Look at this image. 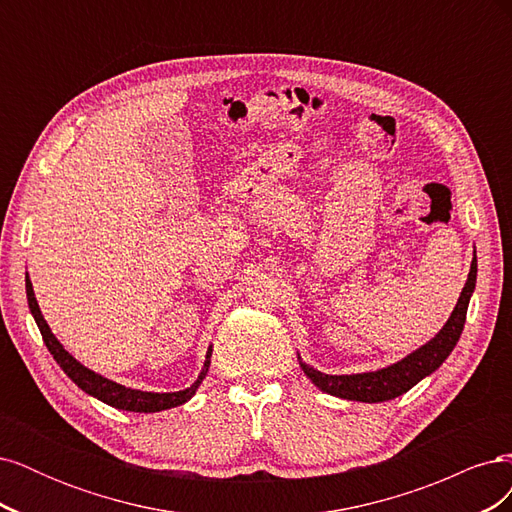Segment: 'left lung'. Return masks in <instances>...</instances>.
<instances>
[{"mask_svg": "<svg viewBox=\"0 0 512 512\" xmlns=\"http://www.w3.org/2000/svg\"><path fill=\"white\" fill-rule=\"evenodd\" d=\"M476 288V250L470 265V273L466 286H463L459 301L453 309L451 318L446 320L444 327L438 331V335L429 339L425 346L410 352L404 359L382 367L376 371H365V374H344V376H333V374H322V371L307 365L299 356V365L303 374L312 380L320 391L329 393L333 397H342L350 401H363V404H380V401H389L399 395L408 393L414 384L433 374L444 361L446 356L453 352L457 346L463 324H466V314L470 297Z\"/></svg>", "mask_w": 512, "mask_h": 512, "instance_id": "left-lung-1", "label": "left lung"}]
</instances>
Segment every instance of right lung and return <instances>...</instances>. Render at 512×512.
I'll return each mask as SVG.
<instances>
[{"label":"right lung","mask_w":512,"mask_h":512,"mask_svg":"<svg viewBox=\"0 0 512 512\" xmlns=\"http://www.w3.org/2000/svg\"><path fill=\"white\" fill-rule=\"evenodd\" d=\"M25 290H27L29 312H32V316L38 324V329L42 333L44 344H46V348H49V352L53 354V359L57 361V365L66 371V376L76 386H79V389H83L91 397L104 401V404H108V406H113L117 410H128V412H162V410H168V408H177V406H183L185 401H190L194 397L200 382H203L205 376H207L209 365H211L213 346L207 348L205 365H203V369H200L196 382L192 386H188V389H183V391L151 393V391L130 389V386H123V384L108 380V378L96 374L94 369H89L83 363L76 361L74 356L64 346H61V342L53 335L51 327L46 324V320L40 312V305L36 301L34 286H32V280H29V275H25Z\"/></svg>","instance_id":"1"}]
</instances>
